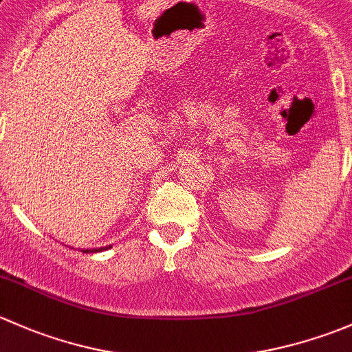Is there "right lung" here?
Returning <instances> with one entry per match:
<instances>
[{"label":"right lung","instance_id":"obj_1","mask_svg":"<svg viewBox=\"0 0 352 352\" xmlns=\"http://www.w3.org/2000/svg\"><path fill=\"white\" fill-rule=\"evenodd\" d=\"M82 252H96V251L95 249H93V251H88V249H86V251H82Z\"/></svg>","mask_w":352,"mask_h":352}]
</instances>
